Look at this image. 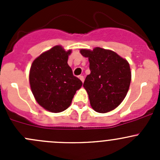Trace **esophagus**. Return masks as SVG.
<instances>
[{"label": "esophagus", "mask_w": 160, "mask_h": 160, "mask_svg": "<svg viewBox=\"0 0 160 160\" xmlns=\"http://www.w3.org/2000/svg\"><path fill=\"white\" fill-rule=\"evenodd\" d=\"M79 78H80V80H81L82 82H83V81H84V77H83V76H82V75L79 76Z\"/></svg>", "instance_id": "esophagus-1"}]
</instances>
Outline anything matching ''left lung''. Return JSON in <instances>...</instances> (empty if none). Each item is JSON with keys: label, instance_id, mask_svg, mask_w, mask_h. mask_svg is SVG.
I'll use <instances>...</instances> for the list:
<instances>
[{"label": "left lung", "instance_id": "8db88e82", "mask_svg": "<svg viewBox=\"0 0 160 160\" xmlns=\"http://www.w3.org/2000/svg\"><path fill=\"white\" fill-rule=\"evenodd\" d=\"M80 52L90 62V73L85 79L83 88L92 108L99 113L115 109L128 91L132 78L129 63L109 49L96 47L92 51Z\"/></svg>", "mask_w": 160, "mask_h": 160}]
</instances>
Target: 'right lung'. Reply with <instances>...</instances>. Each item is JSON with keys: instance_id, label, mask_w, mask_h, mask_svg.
<instances>
[{"instance_id": "right-lung-1", "label": "right lung", "mask_w": 160, "mask_h": 160, "mask_svg": "<svg viewBox=\"0 0 160 160\" xmlns=\"http://www.w3.org/2000/svg\"><path fill=\"white\" fill-rule=\"evenodd\" d=\"M71 50L56 46L33 61L29 72L31 90L40 106L53 113L70 107L76 91L81 88L67 63Z\"/></svg>"}]
</instances>
